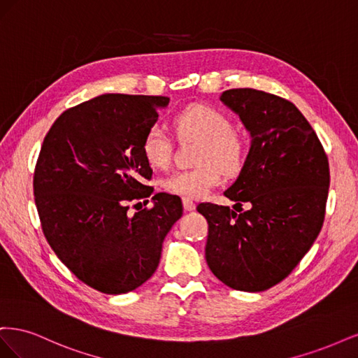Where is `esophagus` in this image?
<instances>
[{
	"label": "esophagus",
	"instance_id": "34e87169",
	"mask_svg": "<svg viewBox=\"0 0 358 358\" xmlns=\"http://www.w3.org/2000/svg\"><path fill=\"white\" fill-rule=\"evenodd\" d=\"M182 203H183V209H185V212L196 210V203H194L192 200H189V199H182Z\"/></svg>",
	"mask_w": 358,
	"mask_h": 358
}]
</instances>
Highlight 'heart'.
I'll return each instance as SVG.
<instances>
[{"mask_svg": "<svg viewBox=\"0 0 358 358\" xmlns=\"http://www.w3.org/2000/svg\"><path fill=\"white\" fill-rule=\"evenodd\" d=\"M180 142H200L192 170H176L161 180L167 192L185 199L206 196L221 180V170L234 173L241 169L245 146L233 131L231 119L210 106H194L175 119ZM142 150L148 164L154 169H166L173 154V142L161 124L150 125L143 137Z\"/></svg>", "mask_w": 358, "mask_h": 358, "instance_id": "heart-1", "label": "heart"}]
</instances>
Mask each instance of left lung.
<instances>
[{
  "mask_svg": "<svg viewBox=\"0 0 358 358\" xmlns=\"http://www.w3.org/2000/svg\"><path fill=\"white\" fill-rule=\"evenodd\" d=\"M221 101L251 136L243 167L224 196L201 203L208 220L206 262L227 287L264 291L285 279L321 231L330 185L329 159L306 117L288 100L239 88ZM250 209L241 210V203ZM240 213L237 214L236 212Z\"/></svg>",
  "mask_w": 358,
  "mask_h": 358,
  "instance_id": "8db88e82",
  "label": "left lung"
}]
</instances>
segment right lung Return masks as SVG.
I'll list each match as a JSON object with an SVG mask.
<instances>
[{"label":"right lung","mask_w":358,"mask_h":358,"mask_svg":"<svg viewBox=\"0 0 358 358\" xmlns=\"http://www.w3.org/2000/svg\"><path fill=\"white\" fill-rule=\"evenodd\" d=\"M169 101L103 94L64 112L43 140L34 171L43 233L61 262L104 294L133 291L154 275L182 216L180 199L166 192L152 197V209L128 213L129 201L154 192L143 182L152 169L142 143Z\"/></svg>","instance_id":"add662e5"}]
</instances>
